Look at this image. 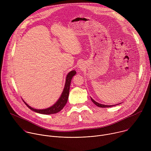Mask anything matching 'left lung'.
<instances>
[{"label": "left lung", "mask_w": 151, "mask_h": 151, "mask_svg": "<svg viewBox=\"0 0 151 151\" xmlns=\"http://www.w3.org/2000/svg\"><path fill=\"white\" fill-rule=\"evenodd\" d=\"M91 101L96 105V106H97L98 107H112V106H116V105H117V104H114V105H105V104H100V103H97V102H96L95 100H94L91 97ZM119 104H121V103H119Z\"/></svg>", "instance_id": "obj_1"}]
</instances>
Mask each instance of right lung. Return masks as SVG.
Instances as JSON below:
<instances>
[{"label":"right lung","mask_w":151,"mask_h":151,"mask_svg":"<svg viewBox=\"0 0 151 151\" xmlns=\"http://www.w3.org/2000/svg\"><path fill=\"white\" fill-rule=\"evenodd\" d=\"M76 72L75 70H72L66 76V82L65 85H64V87L63 89V91L61 93V96L58 99V100L56 101V103L53 104L52 106L48 107V108L44 109H36L33 107H30L29 104H27L24 100L23 101L26 104V105L29 107L30 109L32 111L40 114H44V115H50V114H54L56 113H58L60 112L64 106L67 103L68 98H69V90H70V86L72 79L73 76L76 75Z\"/></svg>","instance_id":"obj_1"}]
</instances>
